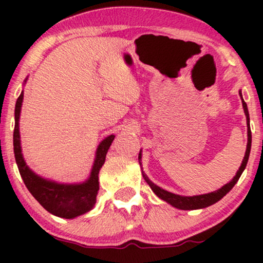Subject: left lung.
<instances>
[{"label":"left lung","mask_w":263,"mask_h":263,"mask_svg":"<svg viewBox=\"0 0 263 263\" xmlns=\"http://www.w3.org/2000/svg\"><path fill=\"white\" fill-rule=\"evenodd\" d=\"M239 96L242 97V93L239 91ZM242 103H243V109H244V112H246V116H247V124H248V145H247V151H246V156H244V159L242 161V165H240L239 170L237 171V174L233 179L228 184H225L222 188H220L217 192H213V193H210V194H204V195H196V196H181V195H176V194H172V193H168L166 190L159 188V186H157L154 183H152L149 181L148 178L146 177V175H143V177H145L146 182L148 183L151 189L153 190L154 193H156L157 196H159L161 200L166 201L172 206L176 207V208H179V210H199V208H204V207H208L211 206V204H213L219 201L220 199H222L226 194H228L230 190L233 188V185L236 184L237 181H238L240 175H242V172L244 171V168L247 166V163H248V159H249V154H250V148H251V130H250V124H249V111H248V106H247V103L244 102L243 98H242ZM141 156V154H140ZM140 159V157H139Z\"/></svg>","instance_id":"obj_1"}]
</instances>
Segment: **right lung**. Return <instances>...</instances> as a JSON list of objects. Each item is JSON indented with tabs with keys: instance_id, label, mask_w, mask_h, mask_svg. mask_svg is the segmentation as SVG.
Segmentation results:
<instances>
[{
	"instance_id": "right-lung-1",
	"label": "right lung",
	"mask_w": 263,
	"mask_h": 263,
	"mask_svg": "<svg viewBox=\"0 0 263 263\" xmlns=\"http://www.w3.org/2000/svg\"><path fill=\"white\" fill-rule=\"evenodd\" d=\"M24 92H21L15 104V125H14L13 146L14 156L17 164V168L23 177L26 188L33 195L35 200L53 215L61 218H75L86 212L91 211L96 203V197L99 190L98 174L100 167L105 163L107 149L114 141L115 135L107 136L103 140L97 149V157L93 165L91 176L87 181L81 184H57L55 182L46 181L34 175L25 163L20 147L19 134V117L21 103H23Z\"/></svg>"
}]
</instances>
